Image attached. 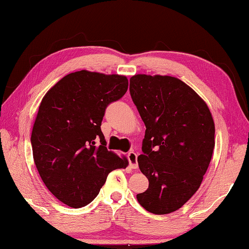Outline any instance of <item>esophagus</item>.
Returning a JSON list of instances; mask_svg holds the SVG:
<instances>
[{
  "mask_svg": "<svg viewBox=\"0 0 249 249\" xmlns=\"http://www.w3.org/2000/svg\"><path fill=\"white\" fill-rule=\"evenodd\" d=\"M128 161H129V166L133 169H136L139 167V163H137V154L134 152H129L128 153Z\"/></svg>",
  "mask_w": 249,
  "mask_h": 249,
  "instance_id": "obj_1",
  "label": "esophagus"
}]
</instances>
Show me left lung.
I'll list each match as a JSON object with an SVG mask.
<instances>
[{
  "label": "left lung",
  "mask_w": 249,
  "mask_h": 249,
  "mask_svg": "<svg viewBox=\"0 0 249 249\" xmlns=\"http://www.w3.org/2000/svg\"><path fill=\"white\" fill-rule=\"evenodd\" d=\"M132 100L146 126L137 161L148 188L136 195L153 214H169L195 194L210 166L215 124L205 101L168 75H134Z\"/></svg>",
  "instance_id": "obj_1"
}]
</instances>
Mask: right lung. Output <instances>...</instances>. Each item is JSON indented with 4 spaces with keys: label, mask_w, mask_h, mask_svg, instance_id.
<instances>
[{
    "label": "right lung",
    "mask_w": 249,
    "mask_h": 249,
    "mask_svg": "<svg viewBox=\"0 0 249 249\" xmlns=\"http://www.w3.org/2000/svg\"><path fill=\"white\" fill-rule=\"evenodd\" d=\"M127 89L124 75L82 70L43 97L31 136L33 159L43 183L63 204L86 206L110 172L127 167L125 156L107 151L101 131L105 108Z\"/></svg>",
    "instance_id": "1"
}]
</instances>
